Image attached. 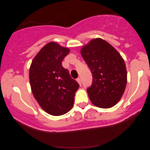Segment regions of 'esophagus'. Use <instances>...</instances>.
<instances>
[{"instance_id": "obj_1", "label": "esophagus", "mask_w": 150, "mask_h": 150, "mask_svg": "<svg viewBox=\"0 0 150 150\" xmlns=\"http://www.w3.org/2000/svg\"><path fill=\"white\" fill-rule=\"evenodd\" d=\"M76 80H77V82H78L79 85H81V84H82V81H81V78H80V77H78V78H77Z\"/></svg>"}]
</instances>
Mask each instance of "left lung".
<instances>
[{"instance_id":"1","label":"left lung","mask_w":150,"mask_h":150,"mask_svg":"<svg viewBox=\"0 0 150 150\" xmlns=\"http://www.w3.org/2000/svg\"><path fill=\"white\" fill-rule=\"evenodd\" d=\"M80 53L92 72V85L87 89L94 106L108 108L121 99L127 85L123 58L109 43L96 38L82 46Z\"/></svg>"}]
</instances>
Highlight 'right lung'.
Wrapping results in <instances>:
<instances>
[{"instance_id": "1", "label": "right lung", "mask_w": 150, "mask_h": 150, "mask_svg": "<svg viewBox=\"0 0 150 150\" xmlns=\"http://www.w3.org/2000/svg\"><path fill=\"white\" fill-rule=\"evenodd\" d=\"M70 52L67 47L51 42L32 60L30 68L31 89L44 111L61 116L73 108L79 84L62 66V61Z\"/></svg>"}]
</instances>
